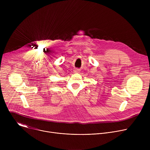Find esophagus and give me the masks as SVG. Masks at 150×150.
<instances>
[{"label": "esophagus", "mask_w": 150, "mask_h": 150, "mask_svg": "<svg viewBox=\"0 0 150 150\" xmlns=\"http://www.w3.org/2000/svg\"><path fill=\"white\" fill-rule=\"evenodd\" d=\"M79 72V69H75V70H74V72L75 73H78V72Z\"/></svg>", "instance_id": "obj_1"}]
</instances>
